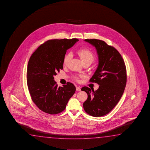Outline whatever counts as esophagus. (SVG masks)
<instances>
[{"label": "esophagus", "instance_id": "obj_1", "mask_svg": "<svg viewBox=\"0 0 150 150\" xmlns=\"http://www.w3.org/2000/svg\"><path fill=\"white\" fill-rule=\"evenodd\" d=\"M76 91H80L81 90V88L80 86H76Z\"/></svg>", "mask_w": 150, "mask_h": 150}]
</instances>
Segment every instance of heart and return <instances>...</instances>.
<instances>
[{"mask_svg":"<svg viewBox=\"0 0 150 150\" xmlns=\"http://www.w3.org/2000/svg\"><path fill=\"white\" fill-rule=\"evenodd\" d=\"M80 58L81 59L82 61L83 62V64L89 62L92 64L95 60V57L93 53L92 52L88 49L83 48L79 49L77 52ZM72 57V54L71 53H68L66 54L64 57L63 60V64L64 66H67L68 64L69 61ZM83 77V75H80L79 76H74V79L76 80H79L80 78Z\"/></svg>","mask_w":150,"mask_h":150,"instance_id":"obj_1","label":"heart"}]
</instances>
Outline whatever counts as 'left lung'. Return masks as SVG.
<instances>
[{
	"mask_svg": "<svg viewBox=\"0 0 150 150\" xmlns=\"http://www.w3.org/2000/svg\"><path fill=\"white\" fill-rule=\"evenodd\" d=\"M84 41L97 50L99 64L90 82L97 83L99 87L96 91L87 86L82 88L88 94L83 107L89 115L102 117L115 107L123 95L127 83L126 67L119 51L104 41L95 39Z\"/></svg>",
	"mask_w": 150,
	"mask_h": 150,
	"instance_id": "8db88e82",
	"label": "left lung"
}]
</instances>
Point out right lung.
Instances as JSON below:
<instances>
[{
	"mask_svg": "<svg viewBox=\"0 0 150 150\" xmlns=\"http://www.w3.org/2000/svg\"><path fill=\"white\" fill-rule=\"evenodd\" d=\"M78 41L76 38L49 40L29 59L27 70L28 90L33 103L43 112L50 114L62 112L76 91V87L70 82L58 87L53 76L63 69L67 50Z\"/></svg>",
	"mask_w": 150,
	"mask_h": 150,
	"instance_id": "obj_1",
	"label": "right lung"
}]
</instances>
